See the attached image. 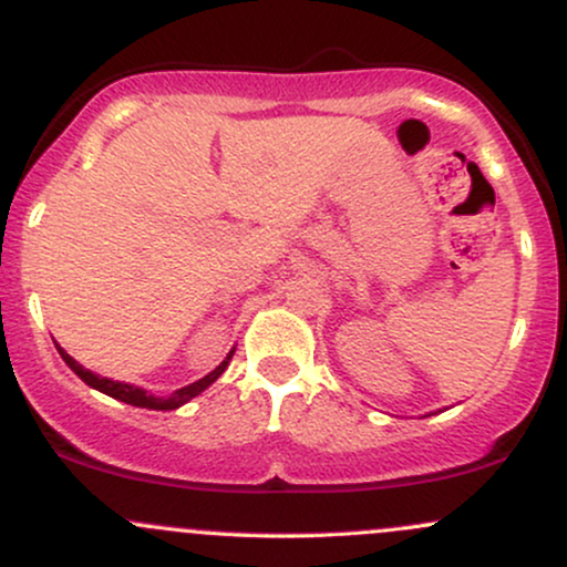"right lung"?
<instances>
[{"instance_id": "right-lung-1", "label": "right lung", "mask_w": 567, "mask_h": 567, "mask_svg": "<svg viewBox=\"0 0 567 567\" xmlns=\"http://www.w3.org/2000/svg\"><path fill=\"white\" fill-rule=\"evenodd\" d=\"M58 351H61L63 362H66V365H69L71 370H74V373L80 375V379H82L84 383H87V386H93V389H97V392L114 396V400H120V402H127V405L148 408V410H175V408L184 405V402L192 400V396H197L199 392H205V389L210 386V383L216 381L220 373H224L226 365H229L231 354H234V351H231V354L226 357V360L220 362V365H218L216 370H213V373H207L205 379L188 383V386L178 389V392H173L171 396H154V394H146V392H143V389H138V386H130V383L112 381V379H101V375H95L93 370H84V368L80 365V362H76L74 357H69L66 351H63L61 347H58Z\"/></svg>"}]
</instances>
